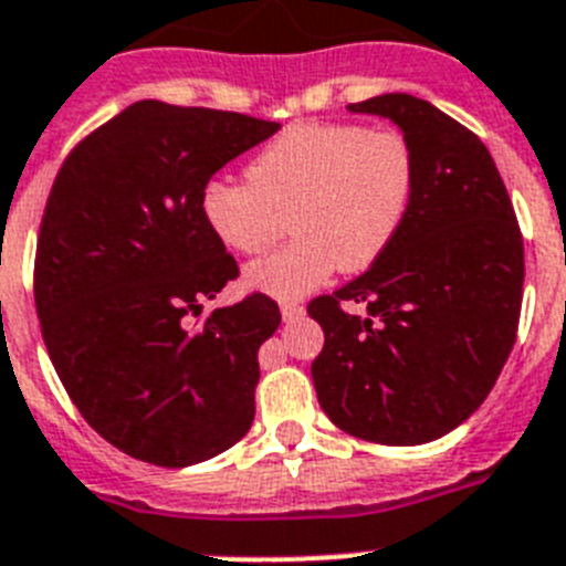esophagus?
<instances>
[{"label": "esophagus", "instance_id": "esophagus-1", "mask_svg": "<svg viewBox=\"0 0 566 566\" xmlns=\"http://www.w3.org/2000/svg\"><path fill=\"white\" fill-rule=\"evenodd\" d=\"M280 315H283V321H297V317H303V306L301 303H283V306H280Z\"/></svg>", "mask_w": 566, "mask_h": 566}]
</instances>
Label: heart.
I'll return each instance as SVG.
<instances>
[{"label": "heart", "mask_w": 566, "mask_h": 566, "mask_svg": "<svg viewBox=\"0 0 566 566\" xmlns=\"http://www.w3.org/2000/svg\"><path fill=\"white\" fill-rule=\"evenodd\" d=\"M245 177L206 182L202 220L226 249L258 254L292 217V243L243 274L251 292L292 301L321 286L335 265L364 272L389 249L412 206L418 157L398 128L301 123L258 151Z\"/></svg>", "instance_id": "b5f03b06"}]
</instances>
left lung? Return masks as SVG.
<instances>
[{
	"label": "left lung",
	"instance_id": "left-lung-1",
	"mask_svg": "<svg viewBox=\"0 0 566 566\" xmlns=\"http://www.w3.org/2000/svg\"><path fill=\"white\" fill-rule=\"evenodd\" d=\"M352 114L392 119L415 145L409 214L369 272L308 303L326 343L312 364L317 400L343 432L418 447L461 427L513 352L524 240L486 145L412 94ZM360 302L367 317L342 312Z\"/></svg>",
	"mask_w": 566,
	"mask_h": 566
}]
</instances>
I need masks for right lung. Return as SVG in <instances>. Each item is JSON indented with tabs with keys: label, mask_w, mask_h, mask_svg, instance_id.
Wrapping results in <instances>:
<instances>
[{
	"label": "right lung",
	"mask_w": 566,
	"mask_h": 566,
	"mask_svg": "<svg viewBox=\"0 0 566 566\" xmlns=\"http://www.w3.org/2000/svg\"><path fill=\"white\" fill-rule=\"evenodd\" d=\"M277 128L143 99L82 139L53 180L33 265L42 337L82 418L137 461H209L254 421L277 303L258 292L202 326L186 317L237 277L202 220V188Z\"/></svg>",
	"instance_id": "1"
}]
</instances>
